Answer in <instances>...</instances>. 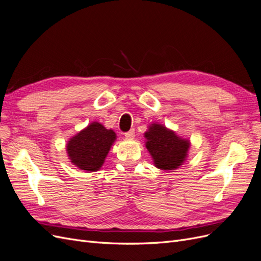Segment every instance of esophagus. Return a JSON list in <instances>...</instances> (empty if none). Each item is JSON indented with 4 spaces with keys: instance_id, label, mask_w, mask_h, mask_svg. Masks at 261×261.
<instances>
[{
    "instance_id": "esophagus-1",
    "label": "esophagus",
    "mask_w": 261,
    "mask_h": 261,
    "mask_svg": "<svg viewBox=\"0 0 261 261\" xmlns=\"http://www.w3.org/2000/svg\"><path fill=\"white\" fill-rule=\"evenodd\" d=\"M134 136H135V130H134V129H130V130L125 133V137L126 138H133Z\"/></svg>"
}]
</instances>
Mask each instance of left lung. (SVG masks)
<instances>
[{
	"mask_svg": "<svg viewBox=\"0 0 261 261\" xmlns=\"http://www.w3.org/2000/svg\"><path fill=\"white\" fill-rule=\"evenodd\" d=\"M146 147L152 155L156 168L161 170H175L184 162L189 148V141L181 139L174 132L163 125L152 124L145 134Z\"/></svg>",
	"mask_w": 261,
	"mask_h": 261,
	"instance_id": "obj_1",
	"label": "left lung"
}]
</instances>
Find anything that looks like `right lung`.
<instances>
[{
  "mask_svg": "<svg viewBox=\"0 0 261 261\" xmlns=\"http://www.w3.org/2000/svg\"><path fill=\"white\" fill-rule=\"evenodd\" d=\"M116 136L112 129L93 122L78 133L67 144V153L72 163L85 171H98Z\"/></svg>",
  "mask_w": 261,
  "mask_h": 261,
  "instance_id": "right-lung-1",
  "label": "right lung"
}]
</instances>
